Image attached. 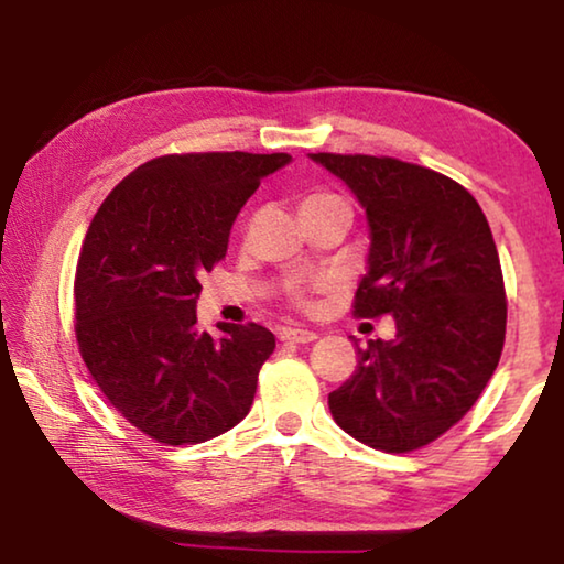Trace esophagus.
I'll use <instances>...</instances> for the list:
<instances>
[{
  "label": "esophagus",
  "instance_id": "1",
  "mask_svg": "<svg viewBox=\"0 0 564 564\" xmlns=\"http://www.w3.org/2000/svg\"><path fill=\"white\" fill-rule=\"evenodd\" d=\"M280 338L284 344H311L315 341V334L307 328H282Z\"/></svg>",
  "mask_w": 564,
  "mask_h": 564
}]
</instances>
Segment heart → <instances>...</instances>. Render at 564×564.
<instances>
[{
	"label": "heart",
	"mask_w": 564,
	"mask_h": 564,
	"mask_svg": "<svg viewBox=\"0 0 564 564\" xmlns=\"http://www.w3.org/2000/svg\"><path fill=\"white\" fill-rule=\"evenodd\" d=\"M323 199H338L336 195H311L305 197V203H323ZM292 297L297 300V303H305V288H300V284H292Z\"/></svg>",
	"instance_id": "heart-1"
}]
</instances>
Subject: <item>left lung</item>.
Segmentation results:
<instances>
[{
    "mask_svg": "<svg viewBox=\"0 0 564 564\" xmlns=\"http://www.w3.org/2000/svg\"><path fill=\"white\" fill-rule=\"evenodd\" d=\"M365 207L367 274L354 315L395 318L392 341L359 349L328 395L334 421L390 454L449 431L496 372L506 341V288L477 199L449 176L390 156L311 153Z\"/></svg>",
    "mask_w": 564,
    "mask_h": 564,
    "instance_id": "obj_1",
    "label": "left lung"
}]
</instances>
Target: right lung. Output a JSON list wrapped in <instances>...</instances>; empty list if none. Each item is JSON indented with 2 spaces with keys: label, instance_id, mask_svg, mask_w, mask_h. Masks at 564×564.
<instances>
[{
  "label": "right lung",
  "instance_id": "obj_1",
  "mask_svg": "<svg viewBox=\"0 0 564 564\" xmlns=\"http://www.w3.org/2000/svg\"><path fill=\"white\" fill-rule=\"evenodd\" d=\"M288 153H172L145 161L89 223L76 264V341L122 419L161 444H199L251 411L274 334L257 323L197 328L203 272L264 176Z\"/></svg>",
  "mask_w": 564,
  "mask_h": 564
}]
</instances>
